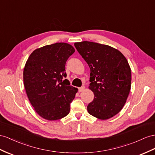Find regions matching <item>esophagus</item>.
I'll return each mask as SVG.
<instances>
[{"mask_svg": "<svg viewBox=\"0 0 155 155\" xmlns=\"http://www.w3.org/2000/svg\"><path fill=\"white\" fill-rule=\"evenodd\" d=\"M84 89H85V87L84 86H81V88H78V92H82V91H84Z\"/></svg>", "mask_w": 155, "mask_h": 155, "instance_id": "34e87169", "label": "esophagus"}]
</instances>
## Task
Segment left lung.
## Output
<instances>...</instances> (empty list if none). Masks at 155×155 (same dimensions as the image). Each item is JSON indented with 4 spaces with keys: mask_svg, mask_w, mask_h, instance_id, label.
<instances>
[{
    "mask_svg": "<svg viewBox=\"0 0 155 155\" xmlns=\"http://www.w3.org/2000/svg\"><path fill=\"white\" fill-rule=\"evenodd\" d=\"M74 46L90 69L89 88L94 98L87 106L89 114L101 120L116 115L131 88L132 74L127 59L108 45L83 41L75 42Z\"/></svg>",
    "mask_w": 155,
    "mask_h": 155,
    "instance_id": "8db88e82",
    "label": "left lung"
}]
</instances>
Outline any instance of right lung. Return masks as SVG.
<instances>
[{
  "mask_svg": "<svg viewBox=\"0 0 155 155\" xmlns=\"http://www.w3.org/2000/svg\"><path fill=\"white\" fill-rule=\"evenodd\" d=\"M74 52L67 43L57 42L34 50L23 70V83L31 104L48 120L67 116L78 89L70 86L65 63Z\"/></svg>",
  "mask_w": 155,
  "mask_h": 155,
  "instance_id": "1",
  "label": "right lung"
}]
</instances>
